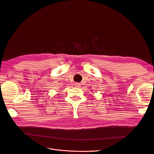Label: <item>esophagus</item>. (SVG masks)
I'll list each match as a JSON object with an SVG mask.
<instances>
[{
  "mask_svg": "<svg viewBox=\"0 0 154 154\" xmlns=\"http://www.w3.org/2000/svg\"><path fill=\"white\" fill-rule=\"evenodd\" d=\"M75 86L76 87H80V84H79V83H75Z\"/></svg>",
  "mask_w": 154,
  "mask_h": 154,
  "instance_id": "34e87169",
  "label": "esophagus"
}]
</instances>
